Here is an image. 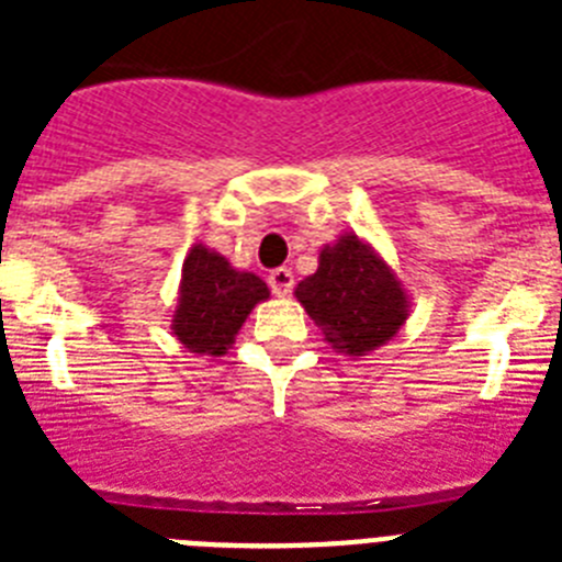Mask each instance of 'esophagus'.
<instances>
[{"label": "esophagus", "mask_w": 562, "mask_h": 562, "mask_svg": "<svg viewBox=\"0 0 562 562\" xmlns=\"http://www.w3.org/2000/svg\"><path fill=\"white\" fill-rule=\"evenodd\" d=\"M267 281H270V290L276 292L278 297L290 295L292 286H295V276H292V270H286V267H278V270H272L270 276H267Z\"/></svg>", "instance_id": "1"}]
</instances>
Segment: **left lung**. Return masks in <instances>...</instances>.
Returning a JSON list of instances; mask_svg holds the SVG:
<instances>
[{"label":"left lung","mask_w":562,"mask_h":562,"mask_svg":"<svg viewBox=\"0 0 562 562\" xmlns=\"http://www.w3.org/2000/svg\"><path fill=\"white\" fill-rule=\"evenodd\" d=\"M324 340L346 357H366L394 340L411 297L389 261L357 233H340L317 252V270L295 286Z\"/></svg>","instance_id":"obj_1"}]
</instances>
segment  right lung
<instances>
[{
	"label": "right lung",
	"instance_id": "obj_1",
	"mask_svg": "<svg viewBox=\"0 0 562 562\" xmlns=\"http://www.w3.org/2000/svg\"><path fill=\"white\" fill-rule=\"evenodd\" d=\"M267 297L270 290L256 272L236 270L222 252L193 245L182 261L171 335L191 355L222 357L236 342L247 315Z\"/></svg>",
	"mask_w": 562,
	"mask_h": 562
}]
</instances>
